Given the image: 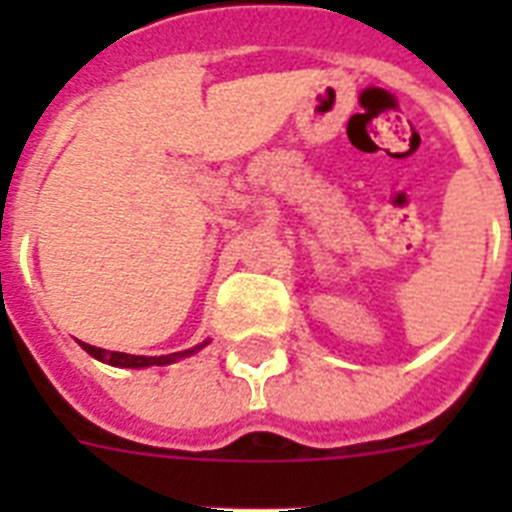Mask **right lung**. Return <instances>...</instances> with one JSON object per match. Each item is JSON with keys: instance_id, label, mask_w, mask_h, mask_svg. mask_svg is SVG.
<instances>
[{"instance_id": "add662e5", "label": "right lung", "mask_w": 512, "mask_h": 512, "mask_svg": "<svg viewBox=\"0 0 512 512\" xmlns=\"http://www.w3.org/2000/svg\"><path fill=\"white\" fill-rule=\"evenodd\" d=\"M207 345V342H201V345H196V348L191 350H180V353H170V356H132V353H116V350H103V348H95V345H87V342H82V348L90 353V356H95L98 361H106V364L111 366H127V369H140V366H164V364H172V361H177V358L183 356H191V353H196V350H201Z\"/></svg>"}]
</instances>
